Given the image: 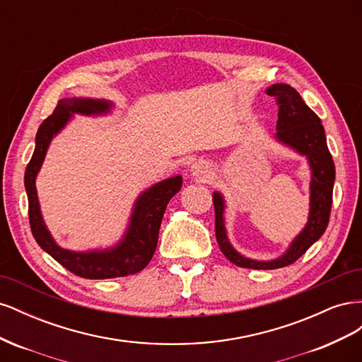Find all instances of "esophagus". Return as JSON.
Masks as SVG:
<instances>
[{"label":"esophagus","instance_id":"esophagus-1","mask_svg":"<svg viewBox=\"0 0 362 362\" xmlns=\"http://www.w3.org/2000/svg\"><path fill=\"white\" fill-rule=\"evenodd\" d=\"M190 173H192V177L196 178V180L206 181L208 178H210V175H211V168H210V164H208L206 161L199 160V161H196V163L192 164Z\"/></svg>","mask_w":362,"mask_h":362}]
</instances>
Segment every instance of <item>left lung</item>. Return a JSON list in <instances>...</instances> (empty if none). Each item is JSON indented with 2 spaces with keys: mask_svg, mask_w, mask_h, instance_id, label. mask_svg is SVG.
I'll list each match as a JSON object with an SVG mask.
<instances>
[{
  "mask_svg": "<svg viewBox=\"0 0 362 362\" xmlns=\"http://www.w3.org/2000/svg\"><path fill=\"white\" fill-rule=\"evenodd\" d=\"M266 93L269 96H275L276 103L279 104L275 140L306 158L311 170V181L308 222H306L302 231L294 237L288 249L281 257L267 261L247 258L234 249L231 242H229L225 226V198L221 192L213 193L216 238L223 255L238 267L258 270L290 266L323 235L327 222H329L335 181L334 160L329 149H327L325 128L319 116L303 103L302 96L288 84H272L267 87Z\"/></svg>",
  "mask_w": 362,
  "mask_h": 362,
  "instance_id": "left-lung-1",
  "label": "left lung"
}]
</instances>
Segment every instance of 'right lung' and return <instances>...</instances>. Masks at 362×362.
<instances>
[{"instance_id":"right-lung-1","label":"right lung","mask_w":362,"mask_h":362,"mask_svg":"<svg viewBox=\"0 0 362 362\" xmlns=\"http://www.w3.org/2000/svg\"><path fill=\"white\" fill-rule=\"evenodd\" d=\"M115 104L95 98H63L56 110L40 124L36 134V148L25 169V192L28 198V217L31 233L37 245L54 259L86 279H110L134 275L144 270L154 255L161 218L169 201L181 190L182 177H170L141 192L133 205L125 234L119 242L105 249L69 250L63 249L52 238L43 221L36 190V177L45 160L51 140L69 124L74 115L105 116Z\"/></svg>"}]
</instances>
